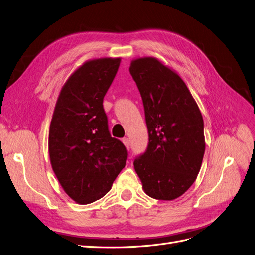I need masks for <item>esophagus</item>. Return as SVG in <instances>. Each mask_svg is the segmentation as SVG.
<instances>
[{"label":"esophagus","mask_w":255,"mask_h":255,"mask_svg":"<svg viewBox=\"0 0 255 255\" xmlns=\"http://www.w3.org/2000/svg\"><path fill=\"white\" fill-rule=\"evenodd\" d=\"M122 142H124V144L126 145V147L128 148V150H129V139L128 138H124L122 139Z\"/></svg>","instance_id":"obj_1"}]
</instances>
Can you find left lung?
<instances>
[{
    "instance_id": "left-lung-1",
    "label": "left lung",
    "mask_w": 255,
    "mask_h": 255,
    "mask_svg": "<svg viewBox=\"0 0 255 255\" xmlns=\"http://www.w3.org/2000/svg\"><path fill=\"white\" fill-rule=\"evenodd\" d=\"M129 73L141 95L148 130L147 148L135 159V171L148 196L176 199L195 181L203 162V116L180 76L161 61L134 59Z\"/></svg>"
}]
</instances>
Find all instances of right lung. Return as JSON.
Segmentation results:
<instances>
[{
  "label": "right lung",
  "instance_id": "right-lung-1",
  "mask_svg": "<svg viewBox=\"0 0 255 255\" xmlns=\"http://www.w3.org/2000/svg\"><path fill=\"white\" fill-rule=\"evenodd\" d=\"M121 58L89 60L59 94L48 134L51 168L66 194L86 205L103 197L126 166L127 148L111 137L103 98Z\"/></svg>",
  "mask_w": 255,
  "mask_h": 255
}]
</instances>
